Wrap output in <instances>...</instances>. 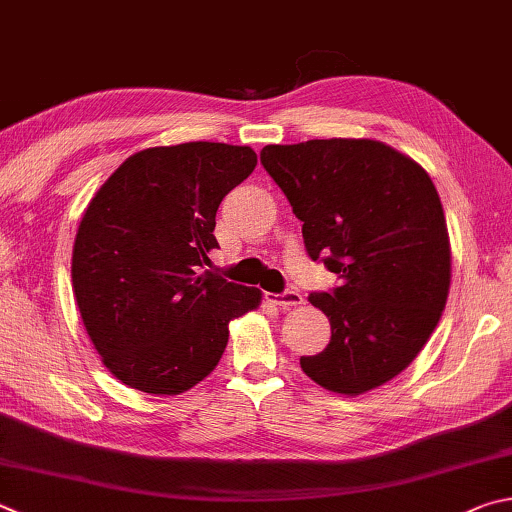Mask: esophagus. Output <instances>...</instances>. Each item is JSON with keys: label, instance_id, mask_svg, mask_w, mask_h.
Listing matches in <instances>:
<instances>
[{"label": "esophagus", "instance_id": "esophagus-1", "mask_svg": "<svg viewBox=\"0 0 512 512\" xmlns=\"http://www.w3.org/2000/svg\"><path fill=\"white\" fill-rule=\"evenodd\" d=\"M266 300L277 306H284V309H291V306L304 304V297L297 291H284V293H266Z\"/></svg>", "mask_w": 512, "mask_h": 512}]
</instances>
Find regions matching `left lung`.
<instances>
[{
	"instance_id": "1",
	"label": "left lung",
	"mask_w": 512,
	"mask_h": 512,
	"mask_svg": "<svg viewBox=\"0 0 512 512\" xmlns=\"http://www.w3.org/2000/svg\"><path fill=\"white\" fill-rule=\"evenodd\" d=\"M262 165L302 221L306 253L340 280L309 295L331 340L300 358L302 371L342 396L389 383L430 340L450 293L448 224L430 174L371 138L266 145Z\"/></svg>"
}]
</instances>
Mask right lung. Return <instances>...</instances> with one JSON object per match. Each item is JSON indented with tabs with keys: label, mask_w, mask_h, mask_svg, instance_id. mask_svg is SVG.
Wrapping results in <instances>:
<instances>
[{
	"label": "right lung",
	"mask_w": 512,
	"mask_h": 512,
	"mask_svg": "<svg viewBox=\"0 0 512 512\" xmlns=\"http://www.w3.org/2000/svg\"><path fill=\"white\" fill-rule=\"evenodd\" d=\"M255 165L246 145L147 147L89 201L73 244V295L120 383L156 396L188 392L219 365L230 320L262 302L255 286L201 273L219 248V203Z\"/></svg>",
	"instance_id": "obj_1"
}]
</instances>
